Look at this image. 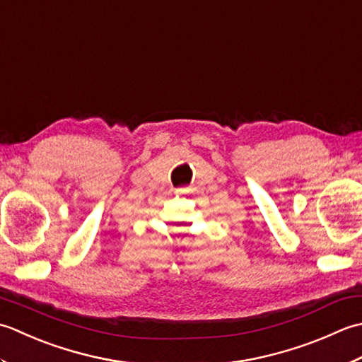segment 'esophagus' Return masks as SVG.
<instances>
[{
  "instance_id": "esophagus-1",
  "label": "esophagus",
  "mask_w": 362,
  "mask_h": 362,
  "mask_svg": "<svg viewBox=\"0 0 362 362\" xmlns=\"http://www.w3.org/2000/svg\"><path fill=\"white\" fill-rule=\"evenodd\" d=\"M178 192H181V194H182V192H184V189H178Z\"/></svg>"
}]
</instances>
